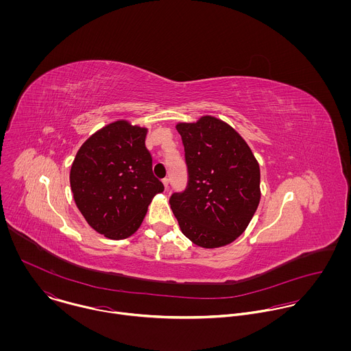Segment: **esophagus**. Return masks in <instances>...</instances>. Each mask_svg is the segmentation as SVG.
<instances>
[{
	"label": "esophagus",
	"instance_id": "1",
	"mask_svg": "<svg viewBox=\"0 0 351 351\" xmlns=\"http://www.w3.org/2000/svg\"><path fill=\"white\" fill-rule=\"evenodd\" d=\"M162 182H163V185H165V189H167V186H169V178H163Z\"/></svg>",
	"mask_w": 351,
	"mask_h": 351
}]
</instances>
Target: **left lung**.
I'll use <instances>...</instances> for the list:
<instances>
[{
	"label": "left lung",
	"instance_id": "1",
	"mask_svg": "<svg viewBox=\"0 0 351 351\" xmlns=\"http://www.w3.org/2000/svg\"><path fill=\"white\" fill-rule=\"evenodd\" d=\"M176 128L185 149L188 185L170 196L173 213L195 245L226 246L243 234L258 208L259 165L245 139L216 117Z\"/></svg>",
	"mask_w": 351,
	"mask_h": 351
}]
</instances>
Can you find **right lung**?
Returning <instances> with one entry per match:
<instances>
[{"mask_svg":"<svg viewBox=\"0 0 351 351\" xmlns=\"http://www.w3.org/2000/svg\"><path fill=\"white\" fill-rule=\"evenodd\" d=\"M147 128L119 120L93 134L70 170L74 201L88 224L114 241L141 227L147 206L163 184L152 173L145 141Z\"/></svg>","mask_w":351,"mask_h":351,"instance_id":"right-lung-1","label":"right lung"}]
</instances>
